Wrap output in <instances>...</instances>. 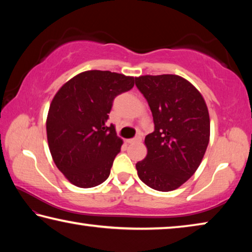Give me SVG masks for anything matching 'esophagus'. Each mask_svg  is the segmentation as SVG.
<instances>
[{"instance_id":"1","label":"esophagus","mask_w":252,"mask_h":252,"mask_svg":"<svg viewBox=\"0 0 252 252\" xmlns=\"http://www.w3.org/2000/svg\"><path fill=\"white\" fill-rule=\"evenodd\" d=\"M142 141V136L141 135H136L135 138H133V139H130V140H127V142L129 143H131V144H134V143H140Z\"/></svg>"}]
</instances>
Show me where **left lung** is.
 I'll list each match as a JSON object with an SVG mask.
<instances>
[{
	"mask_svg": "<svg viewBox=\"0 0 252 252\" xmlns=\"http://www.w3.org/2000/svg\"><path fill=\"white\" fill-rule=\"evenodd\" d=\"M135 85L152 112L155 131L144 139L148 155L138 176L158 191H172L192 177L210 138L206 102L189 81L174 74L142 75Z\"/></svg>",
	"mask_w": 252,
	"mask_h": 252,
	"instance_id": "left-lung-1",
	"label": "left lung"
}]
</instances>
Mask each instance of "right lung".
<instances>
[{
	"label": "right lung",
	"mask_w": 252,
	"mask_h": 252,
	"mask_svg": "<svg viewBox=\"0 0 252 252\" xmlns=\"http://www.w3.org/2000/svg\"><path fill=\"white\" fill-rule=\"evenodd\" d=\"M133 85V76L92 70L75 75L54 95L46 135L55 165L72 185L92 188L109 178L123 142L106 121L116 96Z\"/></svg>",
	"instance_id": "obj_1"
}]
</instances>
